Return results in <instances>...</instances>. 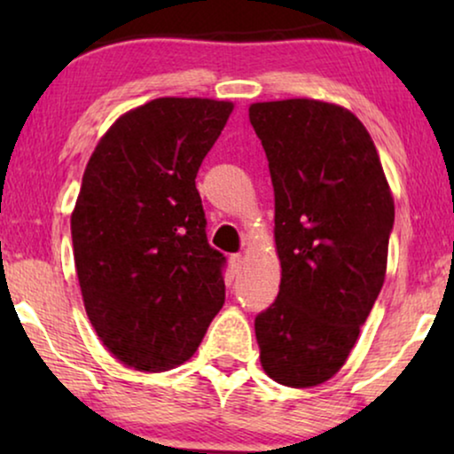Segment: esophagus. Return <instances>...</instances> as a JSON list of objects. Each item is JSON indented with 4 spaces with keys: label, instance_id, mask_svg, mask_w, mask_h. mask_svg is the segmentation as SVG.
Returning a JSON list of instances; mask_svg holds the SVG:
<instances>
[{
    "label": "esophagus",
    "instance_id": "1",
    "mask_svg": "<svg viewBox=\"0 0 454 454\" xmlns=\"http://www.w3.org/2000/svg\"><path fill=\"white\" fill-rule=\"evenodd\" d=\"M229 264H231V269L238 272L241 269V264H244V256H241V254H231V256H229Z\"/></svg>",
    "mask_w": 454,
    "mask_h": 454
}]
</instances>
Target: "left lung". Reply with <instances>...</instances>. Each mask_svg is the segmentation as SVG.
I'll return each instance as SVG.
<instances>
[{
  "label": "left lung",
  "mask_w": 454,
  "mask_h": 454,
  "mask_svg": "<svg viewBox=\"0 0 454 454\" xmlns=\"http://www.w3.org/2000/svg\"><path fill=\"white\" fill-rule=\"evenodd\" d=\"M275 188L277 300L254 320L266 374L294 388L337 374L384 283L395 202L368 129L337 105L254 103Z\"/></svg>",
  "instance_id": "left-lung-1"
}]
</instances>
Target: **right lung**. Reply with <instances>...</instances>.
<instances>
[{
  "mask_svg": "<svg viewBox=\"0 0 454 454\" xmlns=\"http://www.w3.org/2000/svg\"><path fill=\"white\" fill-rule=\"evenodd\" d=\"M233 105L154 98L121 115L86 165L72 244L90 325L129 368L194 356L225 303L227 258L208 244L196 173Z\"/></svg>",
  "mask_w": 454,
  "mask_h": 454,
  "instance_id": "right-lung-1",
  "label": "right lung"
}]
</instances>
